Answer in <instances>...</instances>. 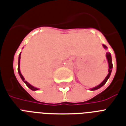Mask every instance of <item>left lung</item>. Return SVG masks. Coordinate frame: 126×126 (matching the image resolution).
Wrapping results in <instances>:
<instances>
[{"label":"left lung","mask_w":126,"mask_h":126,"mask_svg":"<svg viewBox=\"0 0 126 126\" xmlns=\"http://www.w3.org/2000/svg\"><path fill=\"white\" fill-rule=\"evenodd\" d=\"M103 47L105 48V49H107V47L105 45H104V44H103ZM106 57H107V59L108 63H109V71H109V74H108L107 76L106 77L105 80H104L103 81V82L99 84V85H98L97 86H96V87H95V88H91L90 90H92V91L96 90H97V89H99V88H101L102 86H104V85L105 84V83L107 82V81L108 80V79H109L110 76V74H111V72H112V58H111V55H110V53L109 52H107V53H106Z\"/></svg>","instance_id":"left-lung-1"}]
</instances>
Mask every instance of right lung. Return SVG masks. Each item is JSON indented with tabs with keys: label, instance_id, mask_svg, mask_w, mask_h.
Here are the masks:
<instances>
[{
	"label": "right lung",
	"instance_id": "add662e5",
	"mask_svg": "<svg viewBox=\"0 0 126 126\" xmlns=\"http://www.w3.org/2000/svg\"><path fill=\"white\" fill-rule=\"evenodd\" d=\"M20 55H21V53H19V59H18V68H17V71H18V73H19V76H20L21 77V79H22V80L24 82V83L25 84H26L27 86V87L28 88H29L31 90H32V91H36V90H38V88H34V86H32V85H31L29 83H28L27 81L25 80V79H24V77H23V75H21V73L20 72Z\"/></svg>",
	"mask_w": 126,
	"mask_h": 126
}]
</instances>
